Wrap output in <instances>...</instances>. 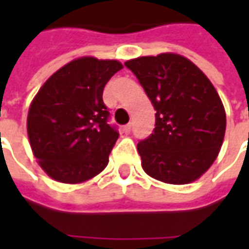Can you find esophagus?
<instances>
[{"label":"esophagus","mask_w":249,"mask_h":249,"mask_svg":"<svg viewBox=\"0 0 249 249\" xmlns=\"http://www.w3.org/2000/svg\"><path fill=\"white\" fill-rule=\"evenodd\" d=\"M130 130H132V124H126L123 126V132H124L125 135H129Z\"/></svg>","instance_id":"obj_1"}]
</instances>
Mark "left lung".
<instances>
[{"label": "left lung", "mask_w": 249, "mask_h": 249, "mask_svg": "<svg viewBox=\"0 0 249 249\" xmlns=\"http://www.w3.org/2000/svg\"><path fill=\"white\" fill-rule=\"evenodd\" d=\"M156 110L149 137L137 144L141 165L168 184L197 180L213 164L225 135V110L208 77L173 53L125 62Z\"/></svg>", "instance_id": "left-lung-1"}]
</instances>
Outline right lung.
I'll list each match as a JSON object with an SVG mask.
<instances>
[{
  "instance_id": "1",
  "label": "right lung",
  "mask_w": 249,
  "mask_h": 249,
  "mask_svg": "<svg viewBox=\"0 0 249 249\" xmlns=\"http://www.w3.org/2000/svg\"><path fill=\"white\" fill-rule=\"evenodd\" d=\"M120 69L123 65L116 60L77 58L49 77L32 101L30 146L52 178L82 183L108 165L119 130L108 124L103 92Z\"/></svg>"
}]
</instances>
